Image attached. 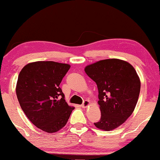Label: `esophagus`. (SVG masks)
<instances>
[{"label":"esophagus","instance_id":"esophagus-1","mask_svg":"<svg viewBox=\"0 0 160 160\" xmlns=\"http://www.w3.org/2000/svg\"><path fill=\"white\" fill-rule=\"evenodd\" d=\"M89 104H90V101H89L88 100H85V101H84V102L82 103V104L81 105V107H82V108H86Z\"/></svg>","mask_w":160,"mask_h":160}]
</instances>
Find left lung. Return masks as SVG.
Segmentation results:
<instances>
[{"instance_id":"obj_1","label":"left lung","mask_w":160,"mask_h":160,"mask_svg":"<svg viewBox=\"0 0 160 160\" xmlns=\"http://www.w3.org/2000/svg\"><path fill=\"white\" fill-rule=\"evenodd\" d=\"M85 72L96 83L101 120L95 126L109 131L118 127L133 112L140 91V81L127 62L110 59L87 66Z\"/></svg>"}]
</instances>
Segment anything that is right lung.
<instances>
[{
    "label": "right lung",
    "instance_id": "add662e5",
    "mask_svg": "<svg viewBox=\"0 0 160 160\" xmlns=\"http://www.w3.org/2000/svg\"><path fill=\"white\" fill-rule=\"evenodd\" d=\"M70 68L52 61L35 62L25 66L18 76L16 93L20 107L29 121L45 132L63 128L74 109L59 87Z\"/></svg>",
    "mask_w": 160,
    "mask_h": 160
}]
</instances>
